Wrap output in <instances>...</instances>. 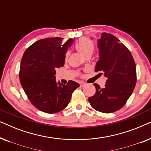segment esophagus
I'll use <instances>...</instances> for the list:
<instances>
[{
	"label": "esophagus",
	"mask_w": 151,
	"mask_h": 151,
	"mask_svg": "<svg viewBox=\"0 0 151 151\" xmlns=\"http://www.w3.org/2000/svg\"><path fill=\"white\" fill-rule=\"evenodd\" d=\"M86 86V84L84 83V82H81L80 83V87H84V86Z\"/></svg>",
	"instance_id": "obj_1"
}]
</instances>
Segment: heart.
<instances>
[{"instance_id": "heart-1", "label": "heart", "mask_w": 151, "mask_h": 151, "mask_svg": "<svg viewBox=\"0 0 151 151\" xmlns=\"http://www.w3.org/2000/svg\"><path fill=\"white\" fill-rule=\"evenodd\" d=\"M75 47L79 52L84 57L88 54H92L95 49L94 43L92 40L88 38H82L76 43ZM69 55V53L65 54V59Z\"/></svg>"}]
</instances>
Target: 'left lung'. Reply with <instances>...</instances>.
Masks as SVG:
<instances>
[{
	"mask_svg": "<svg viewBox=\"0 0 151 151\" xmlns=\"http://www.w3.org/2000/svg\"><path fill=\"white\" fill-rule=\"evenodd\" d=\"M97 45L96 71H102L107 80L104 88L93 84L96 91L88 102L96 111L110 113L120 109L131 96L137 81L136 66L129 49L112 34L103 33Z\"/></svg>",
	"mask_w": 151,
	"mask_h": 151,
	"instance_id": "left-lung-1",
	"label": "left lung"
}]
</instances>
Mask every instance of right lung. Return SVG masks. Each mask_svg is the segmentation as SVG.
<instances>
[{
	"mask_svg": "<svg viewBox=\"0 0 151 151\" xmlns=\"http://www.w3.org/2000/svg\"><path fill=\"white\" fill-rule=\"evenodd\" d=\"M63 38H49L34 42L24 51L20 63L21 86L32 104L42 112L55 113L69 104L72 93L80 84L67 85L55 80V69L63 67L65 54L74 40L65 42Z\"/></svg>",
	"mask_w": 151,
	"mask_h": 151,
	"instance_id": "1",
	"label": "right lung"
}]
</instances>
